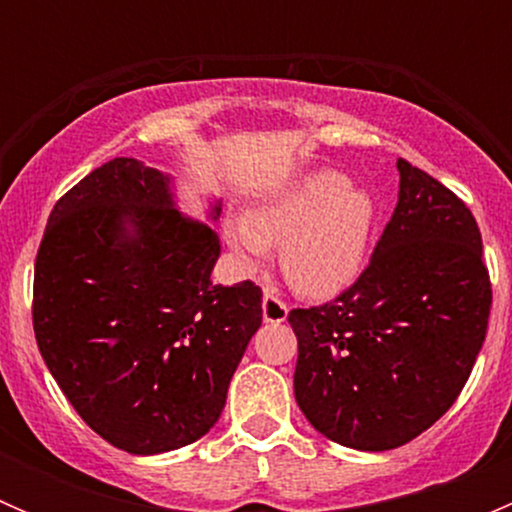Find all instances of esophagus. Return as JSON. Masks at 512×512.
I'll use <instances>...</instances> for the list:
<instances>
[{
  "mask_svg": "<svg viewBox=\"0 0 512 512\" xmlns=\"http://www.w3.org/2000/svg\"><path fill=\"white\" fill-rule=\"evenodd\" d=\"M287 304L275 292H265L262 297V319L270 324H282L287 319Z\"/></svg>",
  "mask_w": 512,
  "mask_h": 512,
  "instance_id": "esophagus-1",
  "label": "esophagus"
}]
</instances>
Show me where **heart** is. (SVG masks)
Listing matches in <instances>:
<instances>
[{
	"mask_svg": "<svg viewBox=\"0 0 512 512\" xmlns=\"http://www.w3.org/2000/svg\"><path fill=\"white\" fill-rule=\"evenodd\" d=\"M374 225L369 193L349 188L347 175L314 170L255 205L247 225L230 223L225 235L250 272L265 247H282L285 280L304 297L324 299L347 289L364 265Z\"/></svg>",
	"mask_w": 512,
	"mask_h": 512,
	"instance_id": "b5f03b06",
	"label": "heart"
}]
</instances>
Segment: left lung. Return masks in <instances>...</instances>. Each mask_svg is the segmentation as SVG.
<instances>
[{
  "instance_id": "obj_1",
  "label": "left lung",
  "mask_w": 512,
  "mask_h": 512,
  "mask_svg": "<svg viewBox=\"0 0 512 512\" xmlns=\"http://www.w3.org/2000/svg\"><path fill=\"white\" fill-rule=\"evenodd\" d=\"M399 203L369 267L322 307L292 309L294 399L329 441L391 451L458 399L485 342L490 280L471 210L399 158Z\"/></svg>"
}]
</instances>
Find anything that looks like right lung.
Instances as JSON below:
<instances>
[{
    "mask_svg": "<svg viewBox=\"0 0 512 512\" xmlns=\"http://www.w3.org/2000/svg\"><path fill=\"white\" fill-rule=\"evenodd\" d=\"M223 203L208 200L210 223ZM218 232L175 180L113 158L54 205L34 265V334L59 389L121 451L156 456L218 423L262 324L252 282L213 285Z\"/></svg>",
    "mask_w": 512,
    "mask_h": 512,
    "instance_id": "obj_1",
    "label": "right lung"
}]
</instances>
